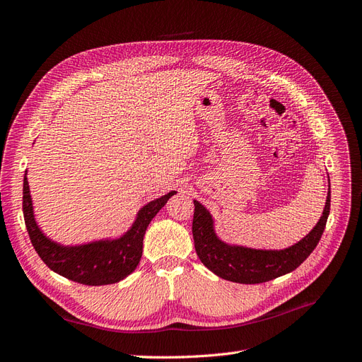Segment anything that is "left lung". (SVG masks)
Returning <instances> with one entry per match:
<instances>
[{
    "label": "left lung",
    "mask_w": 362,
    "mask_h": 362,
    "mask_svg": "<svg viewBox=\"0 0 362 362\" xmlns=\"http://www.w3.org/2000/svg\"><path fill=\"white\" fill-rule=\"evenodd\" d=\"M194 204L193 240L194 249L204 266L218 278L238 284H261L298 269L315 249L325 231L331 210V182L320 221L300 242L286 249H252L225 243L214 231V218L206 208Z\"/></svg>",
    "instance_id": "1"
}]
</instances>
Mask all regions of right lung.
<instances>
[{
  "label": "right lung",
  "instance_id": "add662e5",
  "mask_svg": "<svg viewBox=\"0 0 362 362\" xmlns=\"http://www.w3.org/2000/svg\"><path fill=\"white\" fill-rule=\"evenodd\" d=\"M175 193L177 192L172 190L141 206L133 225L120 237L75 246L60 245L42 233L33 210L27 172L24 177L23 210L31 243L52 272L84 286H107L125 279L136 270L144 250L148 225Z\"/></svg>",
  "mask_w": 362,
  "mask_h": 362
}]
</instances>
